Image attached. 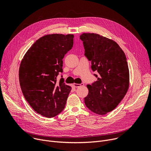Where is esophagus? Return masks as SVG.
I'll list each match as a JSON object with an SVG mask.
<instances>
[{"mask_svg": "<svg viewBox=\"0 0 151 151\" xmlns=\"http://www.w3.org/2000/svg\"><path fill=\"white\" fill-rule=\"evenodd\" d=\"M73 86H74L75 87H79L80 86H84V84H83V83H81V84H75V83H74V84H73Z\"/></svg>", "mask_w": 151, "mask_h": 151, "instance_id": "esophagus-1", "label": "esophagus"}]
</instances>
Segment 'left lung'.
Instances as JSON below:
<instances>
[{
	"label": "left lung",
	"mask_w": 151,
	"mask_h": 151,
	"mask_svg": "<svg viewBox=\"0 0 151 151\" xmlns=\"http://www.w3.org/2000/svg\"><path fill=\"white\" fill-rule=\"evenodd\" d=\"M84 55L91 61V68L98 78L87 86L88 93L84 98L87 107L98 115L112 111L126 95L129 86V71L126 55L113 40L96 33L80 36Z\"/></svg>",
	"instance_id": "1"
}]
</instances>
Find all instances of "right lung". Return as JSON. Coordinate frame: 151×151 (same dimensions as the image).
<instances>
[{
    "label": "right lung",
    "mask_w": 151,
    "mask_h": 151,
    "mask_svg": "<svg viewBox=\"0 0 151 151\" xmlns=\"http://www.w3.org/2000/svg\"><path fill=\"white\" fill-rule=\"evenodd\" d=\"M73 37V35L63 34L40 37L20 65L19 82L25 99L35 111L47 118L63 111L72 89L63 78L57 83L56 77L63 72V59L72 49Z\"/></svg>",
    "instance_id": "1"
}]
</instances>
